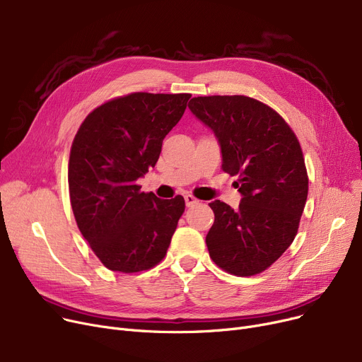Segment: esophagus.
I'll return each mask as SVG.
<instances>
[{"label":"esophagus","mask_w":362,"mask_h":362,"mask_svg":"<svg viewBox=\"0 0 362 362\" xmlns=\"http://www.w3.org/2000/svg\"><path fill=\"white\" fill-rule=\"evenodd\" d=\"M185 202H186V206H194V205L199 204V201L192 195H185Z\"/></svg>","instance_id":"34e87169"}]
</instances>
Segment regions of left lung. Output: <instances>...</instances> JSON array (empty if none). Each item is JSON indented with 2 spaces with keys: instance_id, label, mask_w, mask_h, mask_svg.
<instances>
[{
  "instance_id": "1",
  "label": "left lung",
  "mask_w": 362,
  "mask_h": 362,
  "mask_svg": "<svg viewBox=\"0 0 362 362\" xmlns=\"http://www.w3.org/2000/svg\"><path fill=\"white\" fill-rule=\"evenodd\" d=\"M189 110L216 135L223 164L242 195L238 210L210 202L214 224L205 242L211 259L235 276H254L293 242L307 202L300 145L273 108L243 95L198 97Z\"/></svg>"
}]
</instances>
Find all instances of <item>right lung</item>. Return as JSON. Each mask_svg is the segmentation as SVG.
<instances>
[{"label":"right lung","instance_id":"right-lung-1","mask_svg":"<svg viewBox=\"0 0 362 362\" xmlns=\"http://www.w3.org/2000/svg\"><path fill=\"white\" fill-rule=\"evenodd\" d=\"M191 93L135 92L95 108L71 144L69 192L78 227L108 270L157 265L185 211L182 195L160 199L136 185L158 161L163 139Z\"/></svg>","mask_w":362,"mask_h":362}]
</instances>
